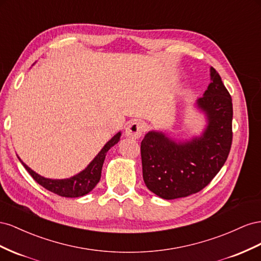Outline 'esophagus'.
<instances>
[{
	"label": "esophagus",
	"mask_w": 261,
	"mask_h": 261,
	"mask_svg": "<svg viewBox=\"0 0 261 261\" xmlns=\"http://www.w3.org/2000/svg\"><path fill=\"white\" fill-rule=\"evenodd\" d=\"M144 123L140 121H131L128 123L125 128V137L130 139H139L142 136L144 130Z\"/></svg>",
	"instance_id": "obj_1"
}]
</instances>
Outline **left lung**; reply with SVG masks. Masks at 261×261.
<instances>
[{"instance_id": "8db88e82", "label": "left lung", "mask_w": 261, "mask_h": 261, "mask_svg": "<svg viewBox=\"0 0 261 261\" xmlns=\"http://www.w3.org/2000/svg\"><path fill=\"white\" fill-rule=\"evenodd\" d=\"M210 84L193 103L205 119L199 136L170 138L166 131H148L141 142L143 179L156 196L188 197L210 184L227 160L232 145L233 105L219 73L210 68Z\"/></svg>"}]
</instances>
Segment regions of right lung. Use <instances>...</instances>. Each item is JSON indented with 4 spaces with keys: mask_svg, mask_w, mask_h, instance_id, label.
Returning <instances> with one entry per match:
<instances>
[{
    "mask_svg": "<svg viewBox=\"0 0 261 261\" xmlns=\"http://www.w3.org/2000/svg\"><path fill=\"white\" fill-rule=\"evenodd\" d=\"M120 137L121 131H119L102 146L99 153L95 156L94 160L88 164L85 169L70 178H64V179H51V178H46L39 174H37L31 167H28L18 156L17 158L19 162L23 164V166L26 168L27 172L31 174L34 179L40 186H42L43 188L56 193L58 196L65 198L83 197L91 192L95 188V186L98 184L101 176V168L103 161H105L106 158V154L111 147L120 141Z\"/></svg>",
    "mask_w": 261,
    "mask_h": 261,
    "instance_id": "1",
    "label": "right lung"
}]
</instances>
